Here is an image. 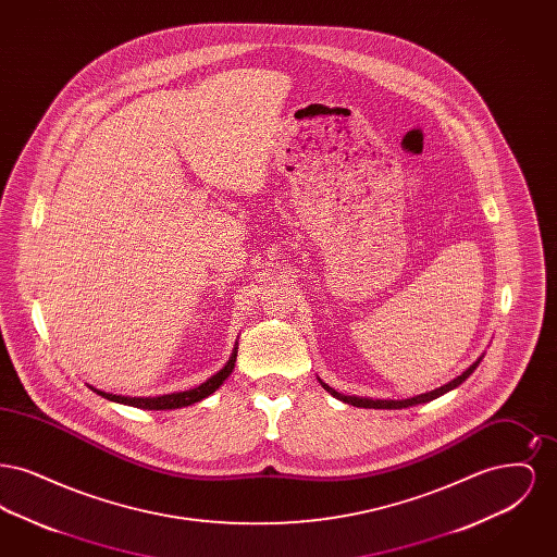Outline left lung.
<instances>
[{
	"mask_svg": "<svg viewBox=\"0 0 557 557\" xmlns=\"http://www.w3.org/2000/svg\"><path fill=\"white\" fill-rule=\"evenodd\" d=\"M478 363H480V359H478L474 366H470L468 370L463 371L461 375H457L455 380H450L449 384H445V386H441V388H436V391H430V393H424V395H418V397L413 398H403V400H380V398H363V397H345V395H341V393H336L334 388H330L327 384H323V388L330 393V395H334L336 398H341L343 403H348V405H352V407H366V409H403V407H411V405H420V403H428V400H434V398L441 397V395H445V393H449L453 388H457L461 382H466V377H470V373L476 370Z\"/></svg>",
	"mask_w": 557,
	"mask_h": 557,
	"instance_id": "left-lung-1",
	"label": "left lung"
}]
</instances>
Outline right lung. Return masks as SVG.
<instances>
[{
    "label": "right lung",
    "instance_id": "obj_1",
    "mask_svg": "<svg viewBox=\"0 0 557 557\" xmlns=\"http://www.w3.org/2000/svg\"><path fill=\"white\" fill-rule=\"evenodd\" d=\"M234 363H236V350L232 355V359L227 361V366L219 373H214L212 377H209L205 384L196 386V388H189L184 393H173V395H162V397H121V395H110V393H102L98 388H91L94 393H98L100 397L108 398V400H114V403H123V405H132L137 409H154V411H162V409H180V407H187V405H194L202 398L212 395L223 382L225 377L234 370Z\"/></svg>",
    "mask_w": 557,
    "mask_h": 557
}]
</instances>
